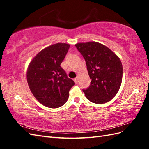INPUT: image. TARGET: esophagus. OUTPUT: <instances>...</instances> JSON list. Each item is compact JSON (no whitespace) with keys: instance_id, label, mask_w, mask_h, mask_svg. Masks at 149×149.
<instances>
[{"instance_id":"34e87169","label":"esophagus","mask_w":149,"mask_h":149,"mask_svg":"<svg viewBox=\"0 0 149 149\" xmlns=\"http://www.w3.org/2000/svg\"><path fill=\"white\" fill-rule=\"evenodd\" d=\"M74 82H75V83L77 84V83H78V78H77V77H76V78H75V79H74Z\"/></svg>"}]
</instances>
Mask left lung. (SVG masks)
<instances>
[{"label":"left lung","instance_id":"1","mask_svg":"<svg viewBox=\"0 0 149 149\" xmlns=\"http://www.w3.org/2000/svg\"><path fill=\"white\" fill-rule=\"evenodd\" d=\"M86 63L90 86L83 90L90 102L104 104L113 99L121 86L123 68L121 61L112 50L95 42L75 45Z\"/></svg>","mask_w":149,"mask_h":149}]
</instances>
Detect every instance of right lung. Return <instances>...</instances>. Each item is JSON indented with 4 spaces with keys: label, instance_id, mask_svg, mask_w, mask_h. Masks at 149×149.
<instances>
[{
    "label": "right lung",
    "instance_id": "right-lung-1",
    "mask_svg": "<svg viewBox=\"0 0 149 149\" xmlns=\"http://www.w3.org/2000/svg\"><path fill=\"white\" fill-rule=\"evenodd\" d=\"M69 48V44L61 43L46 47L28 66V85L34 97L43 106L56 108L64 105L70 90L75 84L60 66Z\"/></svg>",
    "mask_w": 149,
    "mask_h": 149
}]
</instances>
